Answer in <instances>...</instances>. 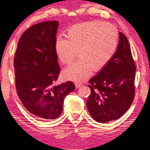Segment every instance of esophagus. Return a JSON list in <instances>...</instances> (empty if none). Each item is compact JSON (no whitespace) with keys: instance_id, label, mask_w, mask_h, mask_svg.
Instances as JSON below:
<instances>
[{"instance_id":"34e87169","label":"esophagus","mask_w":150,"mask_h":150,"mask_svg":"<svg viewBox=\"0 0 150 150\" xmlns=\"http://www.w3.org/2000/svg\"><path fill=\"white\" fill-rule=\"evenodd\" d=\"M75 87L76 88H79V87H81V86H82V84H81V83H79V82H75Z\"/></svg>"}]
</instances>
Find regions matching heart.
<instances>
[{"mask_svg":"<svg viewBox=\"0 0 150 150\" xmlns=\"http://www.w3.org/2000/svg\"><path fill=\"white\" fill-rule=\"evenodd\" d=\"M66 39L57 37L55 50L60 62L69 64L79 57L80 60L67 67L63 77L73 81H84L93 69L106 66L115 53L119 32L115 27L100 21L74 25L68 30Z\"/></svg>","mask_w":150,"mask_h":150,"instance_id":"b5f03b06","label":"heart"}]
</instances>
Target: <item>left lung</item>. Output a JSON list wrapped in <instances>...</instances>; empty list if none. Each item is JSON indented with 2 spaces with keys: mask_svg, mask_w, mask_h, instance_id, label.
Returning <instances> with one entry per match:
<instances>
[{
  "mask_svg": "<svg viewBox=\"0 0 150 150\" xmlns=\"http://www.w3.org/2000/svg\"><path fill=\"white\" fill-rule=\"evenodd\" d=\"M135 71L128 40L119 32L115 55L89 81L91 95L86 106L95 120L108 122L118 119L126 112L134 99Z\"/></svg>",
  "mask_w": 150,
  "mask_h": 150,
  "instance_id": "obj_1",
  "label": "left lung"
}]
</instances>
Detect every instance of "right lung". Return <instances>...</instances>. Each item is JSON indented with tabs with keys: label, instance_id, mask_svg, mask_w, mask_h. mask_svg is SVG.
<instances>
[{
	"label": "right lung",
	"instance_id": "obj_1",
	"mask_svg": "<svg viewBox=\"0 0 150 150\" xmlns=\"http://www.w3.org/2000/svg\"><path fill=\"white\" fill-rule=\"evenodd\" d=\"M58 26L57 21L33 25L22 33L14 57L18 97L30 113L42 120L58 118L66 96L75 88L71 81L54 84L60 71L55 50Z\"/></svg>",
	"mask_w": 150,
	"mask_h": 150
}]
</instances>
